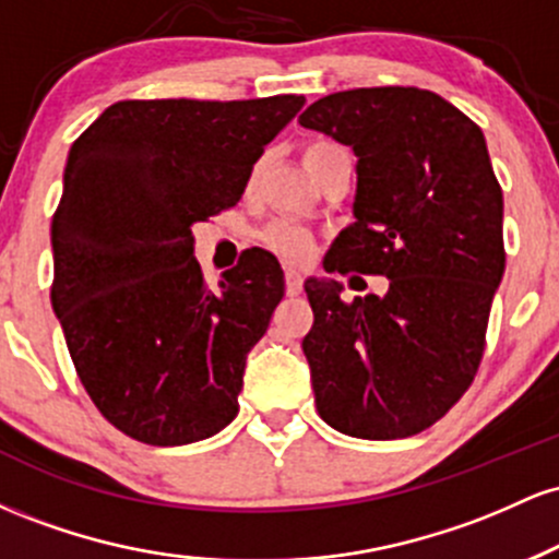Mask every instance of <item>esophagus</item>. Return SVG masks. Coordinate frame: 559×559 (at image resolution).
<instances>
[{"label":"esophagus","mask_w":559,"mask_h":559,"mask_svg":"<svg viewBox=\"0 0 559 559\" xmlns=\"http://www.w3.org/2000/svg\"><path fill=\"white\" fill-rule=\"evenodd\" d=\"M301 284H305V278H301L299 271H286V294H288V297H299Z\"/></svg>","instance_id":"34e87169"}]
</instances>
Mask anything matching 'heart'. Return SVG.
<instances>
[{
    "label": "heart",
    "instance_id": "1",
    "mask_svg": "<svg viewBox=\"0 0 559 559\" xmlns=\"http://www.w3.org/2000/svg\"><path fill=\"white\" fill-rule=\"evenodd\" d=\"M342 152H344L342 146H336L333 141L318 139V141H310V144L301 150V163H305L307 173L316 178L320 168H323L331 157L342 155ZM262 241H265L275 254H281V258L288 262H301L312 254V236L307 234L305 228L294 226V223H275V226H271L265 234H262Z\"/></svg>",
    "mask_w": 559,
    "mask_h": 559
}]
</instances>
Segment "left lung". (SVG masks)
Returning <instances> with one entry per match:
<instances>
[{"label": "left lung", "instance_id": "left-lung-1", "mask_svg": "<svg viewBox=\"0 0 559 559\" xmlns=\"http://www.w3.org/2000/svg\"><path fill=\"white\" fill-rule=\"evenodd\" d=\"M299 123L357 157L355 223L323 267L389 278L383 297L355 301L338 281H305L316 320L301 349L318 413L355 439H407L473 383L504 273L502 189L484 131L415 86L329 94Z\"/></svg>", "mask_w": 559, "mask_h": 559}]
</instances>
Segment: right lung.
Masks as SVG:
<instances>
[{
  "instance_id": "add662e5",
  "label": "right lung",
  "mask_w": 559,
  "mask_h": 559,
  "mask_svg": "<svg viewBox=\"0 0 559 559\" xmlns=\"http://www.w3.org/2000/svg\"><path fill=\"white\" fill-rule=\"evenodd\" d=\"M305 96L128 99L70 146L52 217V307L83 389L152 447L215 436L239 413L243 365L284 299V271L247 249L217 288L194 223L234 207Z\"/></svg>"
}]
</instances>
